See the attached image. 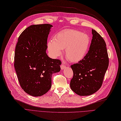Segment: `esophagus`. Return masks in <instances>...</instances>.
<instances>
[{
    "mask_svg": "<svg viewBox=\"0 0 121 121\" xmlns=\"http://www.w3.org/2000/svg\"><path fill=\"white\" fill-rule=\"evenodd\" d=\"M60 68H61V70H64L66 68V66L64 65V64H62L61 65H60Z\"/></svg>",
    "mask_w": 121,
    "mask_h": 121,
    "instance_id": "34e87169",
    "label": "esophagus"
}]
</instances>
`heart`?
Here are the masks:
<instances>
[{
	"mask_svg": "<svg viewBox=\"0 0 121 121\" xmlns=\"http://www.w3.org/2000/svg\"><path fill=\"white\" fill-rule=\"evenodd\" d=\"M91 43L88 34L74 30H62L56 34L53 40L48 43V50L51 56L56 58L65 49V56L72 62L81 61L87 55Z\"/></svg>",
	"mask_w": 121,
	"mask_h": 121,
	"instance_id": "heart-1",
	"label": "heart"
}]
</instances>
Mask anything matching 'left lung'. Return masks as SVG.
Here are the masks:
<instances>
[{
  "mask_svg": "<svg viewBox=\"0 0 121 121\" xmlns=\"http://www.w3.org/2000/svg\"><path fill=\"white\" fill-rule=\"evenodd\" d=\"M92 34L88 53L81 61L71 65L73 76L70 88L80 96L91 95L100 88L109 65L105 41L95 30H92Z\"/></svg>",
  "mask_w": 121,
  "mask_h": 121,
  "instance_id": "8db88e82",
  "label": "left lung"
}]
</instances>
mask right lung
Listing matches in <instances>:
<instances>
[{
    "label": "right lung",
    "mask_w": 121,
    "mask_h": 121,
    "mask_svg": "<svg viewBox=\"0 0 121 121\" xmlns=\"http://www.w3.org/2000/svg\"><path fill=\"white\" fill-rule=\"evenodd\" d=\"M52 25H31L20 34L17 43L14 67L21 88L33 96L43 95L52 86V76L60 70V60L47 55V38Z\"/></svg>",
    "instance_id": "add662e5"
}]
</instances>
